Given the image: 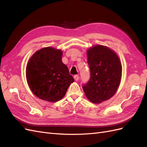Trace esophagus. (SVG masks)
<instances>
[{
  "mask_svg": "<svg viewBox=\"0 0 147 147\" xmlns=\"http://www.w3.org/2000/svg\"><path fill=\"white\" fill-rule=\"evenodd\" d=\"M74 79H75V81H78V80H79V76L78 75H74Z\"/></svg>",
  "mask_w": 147,
  "mask_h": 147,
  "instance_id": "34e87169",
  "label": "esophagus"
}]
</instances>
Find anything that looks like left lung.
I'll use <instances>...</instances> for the list:
<instances>
[{"mask_svg": "<svg viewBox=\"0 0 147 147\" xmlns=\"http://www.w3.org/2000/svg\"><path fill=\"white\" fill-rule=\"evenodd\" d=\"M87 56L90 78L82 88L89 100L100 104L117 91L121 78V64L115 52L103 45L88 49Z\"/></svg>", "mask_w": 147, "mask_h": 147, "instance_id": "8db88e82", "label": "left lung"}]
</instances>
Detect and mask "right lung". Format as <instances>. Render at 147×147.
Instances as JSON below:
<instances>
[{
	"label": "right lung",
	"mask_w": 147,
	"mask_h": 147,
	"mask_svg": "<svg viewBox=\"0 0 147 147\" xmlns=\"http://www.w3.org/2000/svg\"><path fill=\"white\" fill-rule=\"evenodd\" d=\"M63 51L43 48L31 56L26 67V79L30 90L42 100L57 102L65 96L74 82L62 61Z\"/></svg>",
	"instance_id": "1"
}]
</instances>
